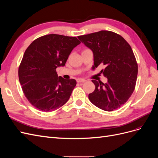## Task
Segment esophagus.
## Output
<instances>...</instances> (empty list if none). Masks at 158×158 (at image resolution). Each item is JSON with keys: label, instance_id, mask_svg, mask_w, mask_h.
Here are the masks:
<instances>
[{"label": "esophagus", "instance_id": "1", "mask_svg": "<svg viewBox=\"0 0 158 158\" xmlns=\"http://www.w3.org/2000/svg\"><path fill=\"white\" fill-rule=\"evenodd\" d=\"M76 81H77L78 83H82V82H86V80L84 79H82V78H78L77 80H76Z\"/></svg>", "mask_w": 158, "mask_h": 158}]
</instances>
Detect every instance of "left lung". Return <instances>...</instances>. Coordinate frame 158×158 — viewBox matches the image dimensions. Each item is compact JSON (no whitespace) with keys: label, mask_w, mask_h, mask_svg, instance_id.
Masks as SVG:
<instances>
[{"label":"left lung","mask_w":158,"mask_h":158,"mask_svg":"<svg viewBox=\"0 0 158 158\" xmlns=\"http://www.w3.org/2000/svg\"><path fill=\"white\" fill-rule=\"evenodd\" d=\"M78 38L93 52L92 67L106 66L100 73L107 82L92 80L95 88L88 95L89 101L106 111L121 107L131 96L137 79L138 64L131 47L120 35L106 30Z\"/></svg>","instance_id":"8db88e82"}]
</instances>
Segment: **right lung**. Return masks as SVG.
<instances>
[{"label":"right lung","mask_w":158,"mask_h":158,"mask_svg":"<svg viewBox=\"0 0 158 158\" xmlns=\"http://www.w3.org/2000/svg\"><path fill=\"white\" fill-rule=\"evenodd\" d=\"M80 41L74 37L49 34L37 38L26 50L18 69L19 80L28 101L37 109L51 112L69 99L74 79L58 76L71 51Z\"/></svg>","instance_id":"obj_1"}]
</instances>
